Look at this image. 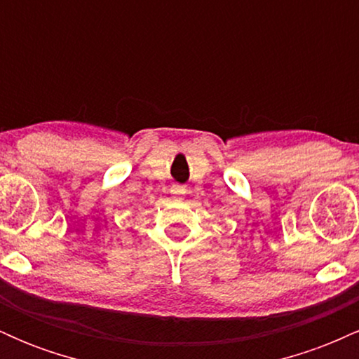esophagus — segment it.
<instances>
[{
  "instance_id": "esophagus-1",
  "label": "esophagus",
  "mask_w": 359,
  "mask_h": 359,
  "mask_svg": "<svg viewBox=\"0 0 359 359\" xmlns=\"http://www.w3.org/2000/svg\"><path fill=\"white\" fill-rule=\"evenodd\" d=\"M170 194L174 199H182V197L185 196V187L184 185H179V184H174L170 187Z\"/></svg>"
}]
</instances>
